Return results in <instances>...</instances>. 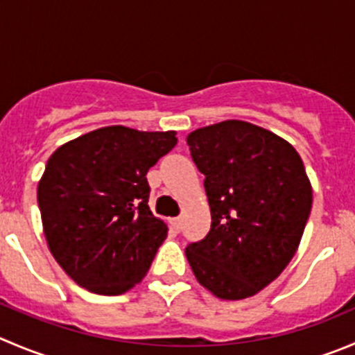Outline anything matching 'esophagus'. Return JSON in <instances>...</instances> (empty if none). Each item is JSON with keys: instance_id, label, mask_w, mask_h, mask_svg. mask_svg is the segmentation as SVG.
I'll return each instance as SVG.
<instances>
[{"instance_id": "esophagus-1", "label": "esophagus", "mask_w": 355, "mask_h": 355, "mask_svg": "<svg viewBox=\"0 0 355 355\" xmlns=\"http://www.w3.org/2000/svg\"><path fill=\"white\" fill-rule=\"evenodd\" d=\"M170 225H171V229L175 230V232H178V230L182 229V218H180V216H175V218H170Z\"/></svg>"}]
</instances>
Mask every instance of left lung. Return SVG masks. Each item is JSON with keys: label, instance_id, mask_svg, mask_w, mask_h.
<instances>
[{"label": "left lung", "instance_id": "left-lung-1", "mask_svg": "<svg viewBox=\"0 0 355 355\" xmlns=\"http://www.w3.org/2000/svg\"><path fill=\"white\" fill-rule=\"evenodd\" d=\"M211 211L205 239L185 248L201 286L241 300L272 283L297 253L312 187L295 147L246 121L216 123L187 135Z\"/></svg>", "mask_w": 355, "mask_h": 355}]
</instances>
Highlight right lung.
Segmentation results:
<instances>
[{
	"mask_svg": "<svg viewBox=\"0 0 355 355\" xmlns=\"http://www.w3.org/2000/svg\"><path fill=\"white\" fill-rule=\"evenodd\" d=\"M175 132L105 126L58 147L37 184L44 237L55 260L97 295L132 290L168 227L153 215L147 171L177 146Z\"/></svg>",
	"mask_w": 355,
	"mask_h": 355,
	"instance_id": "obj_1",
	"label": "right lung"
}]
</instances>
